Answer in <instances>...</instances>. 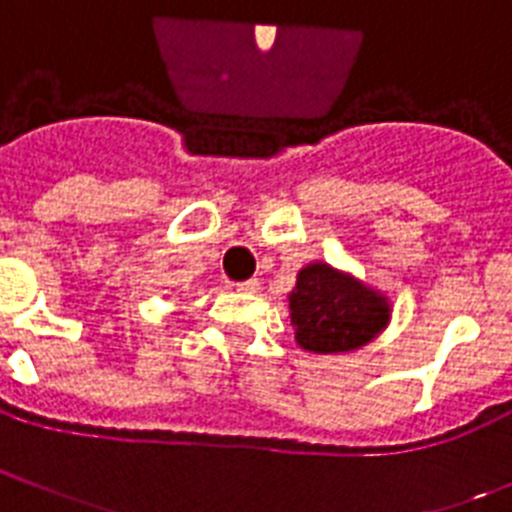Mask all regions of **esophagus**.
Returning a JSON list of instances; mask_svg holds the SVG:
<instances>
[{"instance_id":"34e87169","label":"esophagus","mask_w":512,"mask_h":512,"mask_svg":"<svg viewBox=\"0 0 512 512\" xmlns=\"http://www.w3.org/2000/svg\"><path fill=\"white\" fill-rule=\"evenodd\" d=\"M257 289H260V281H257V278H249V281L236 283V291H244V294H255Z\"/></svg>"}]
</instances>
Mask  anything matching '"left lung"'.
Returning a JSON list of instances; mask_svg holds the SVG:
<instances>
[{"label":"left lung","instance_id":"1","mask_svg":"<svg viewBox=\"0 0 512 512\" xmlns=\"http://www.w3.org/2000/svg\"><path fill=\"white\" fill-rule=\"evenodd\" d=\"M294 338L312 354H349L388 328L393 304L356 276L315 260L296 273L289 294Z\"/></svg>","mask_w":512,"mask_h":512}]
</instances>
